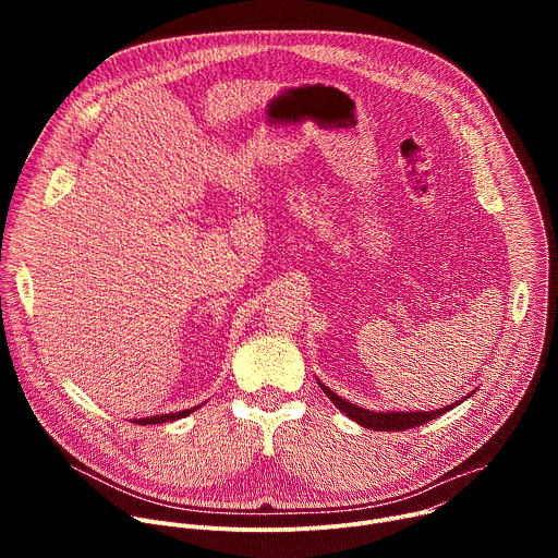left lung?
I'll list each match as a JSON object with an SVG mask.
<instances>
[{"instance_id":"1","label":"left lung","mask_w":558,"mask_h":558,"mask_svg":"<svg viewBox=\"0 0 558 558\" xmlns=\"http://www.w3.org/2000/svg\"><path fill=\"white\" fill-rule=\"evenodd\" d=\"M317 384H320V388L325 390V395L329 397V400L347 415L351 417L353 422H357L360 426L368 428V430H407V428H415V426H422L426 422H433L435 417L452 411L454 407H459V402L450 404V407H444V409H437V411H413V413H404V411H386V413H377V411H368V409H362L357 404H351L347 400H342V397L338 392H333L329 386H325L320 379H317ZM474 392V390H472ZM472 392H468L463 400H468V397H472Z\"/></svg>"}]
</instances>
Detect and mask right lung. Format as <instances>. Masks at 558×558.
Segmentation results:
<instances>
[{"mask_svg":"<svg viewBox=\"0 0 558 558\" xmlns=\"http://www.w3.org/2000/svg\"><path fill=\"white\" fill-rule=\"evenodd\" d=\"M196 409H198V407H194V409H185V411H179V413H166V415L143 417V420H134V424L147 426V424H163V422H174V420H181V417H187V415H192Z\"/></svg>","mask_w":558,"mask_h":558,"instance_id":"right-lung-1","label":"right lung"}]
</instances>
